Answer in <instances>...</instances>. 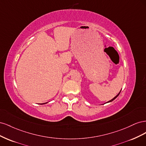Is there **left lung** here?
I'll use <instances>...</instances> for the list:
<instances>
[{
	"mask_svg": "<svg viewBox=\"0 0 146 146\" xmlns=\"http://www.w3.org/2000/svg\"><path fill=\"white\" fill-rule=\"evenodd\" d=\"M121 91H120V92H119V93H118V94H117V95H116V96H115V97H114V98H113V99H111V100H110V101H108V102H107V103H109V102H112V101H113V100H114V99H116V98H117V96H119V94H120V92H121Z\"/></svg>",
	"mask_w": 146,
	"mask_h": 146,
	"instance_id": "8db88e82",
	"label": "left lung"
}]
</instances>
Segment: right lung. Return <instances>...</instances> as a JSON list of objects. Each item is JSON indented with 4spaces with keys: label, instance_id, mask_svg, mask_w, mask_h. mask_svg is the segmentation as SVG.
<instances>
[{
    "label": "right lung",
    "instance_id": "1",
    "mask_svg": "<svg viewBox=\"0 0 146 146\" xmlns=\"http://www.w3.org/2000/svg\"><path fill=\"white\" fill-rule=\"evenodd\" d=\"M47 103H48V102H46V103H43V104H41V105H43V104H47Z\"/></svg>",
    "mask_w": 146,
    "mask_h": 146
}]
</instances>
